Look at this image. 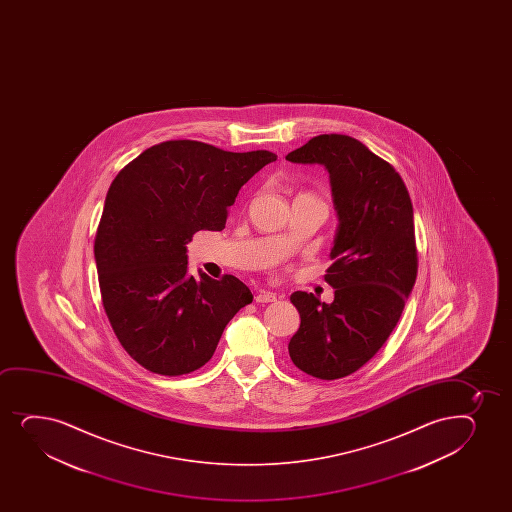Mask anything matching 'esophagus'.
<instances>
[{
	"mask_svg": "<svg viewBox=\"0 0 512 512\" xmlns=\"http://www.w3.org/2000/svg\"><path fill=\"white\" fill-rule=\"evenodd\" d=\"M254 300L258 302V304H268V302H275L277 300V294H273V292H265V290H261L256 294Z\"/></svg>",
	"mask_w": 512,
	"mask_h": 512,
	"instance_id": "obj_1",
	"label": "esophagus"
}]
</instances>
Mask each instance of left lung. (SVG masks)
<instances>
[{
    "label": "left lung",
    "instance_id": "left-lung-1",
    "mask_svg": "<svg viewBox=\"0 0 512 512\" xmlns=\"http://www.w3.org/2000/svg\"><path fill=\"white\" fill-rule=\"evenodd\" d=\"M294 164L323 165L338 227L324 280L333 302L294 292L300 326L288 353L300 371L340 379L369 362L400 321L417 278L413 206L400 174L347 135H319L288 153Z\"/></svg>",
    "mask_w": 512,
    "mask_h": 512
}]
</instances>
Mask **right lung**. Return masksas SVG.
<instances>
[{"label": "right lung", "instance_id": "right-lung-1", "mask_svg": "<svg viewBox=\"0 0 512 512\" xmlns=\"http://www.w3.org/2000/svg\"><path fill=\"white\" fill-rule=\"evenodd\" d=\"M273 160L268 150L164 141L112 181L95 235L100 294L124 350L148 371L200 369L230 319L253 302L232 275H189L186 244L200 230H224L239 189Z\"/></svg>", "mask_w": 512, "mask_h": 512}]
</instances>
